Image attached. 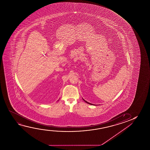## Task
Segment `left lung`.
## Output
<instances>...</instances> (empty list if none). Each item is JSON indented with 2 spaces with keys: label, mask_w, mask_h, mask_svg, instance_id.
<instances>
[{
  "label": "left lung",
  "mask_w": 150,
  "mask_h": 150,
  "mask_svg": "<svg viewBox=\"0 0 150 150\" xmlns=\"http://www.w3.org/2000/svg\"><path fill=\"white\" fill-rule=\"evenodd\" d=\"M83 100H84V101L86 102V103H88V104H89V105H93V104H92V103H88V102H87L85 100H84V99H83Z\"/></svg>",
  "instance_id": "left-lung-1"
}]
</instances>
